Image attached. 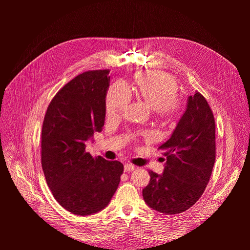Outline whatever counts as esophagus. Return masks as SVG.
I'll return each mask as SVG.
<instances>
[{
	"label": "esophagus",
	"instance_id": "34e87169",
	"mask_svg": "<svg viewBox=\"0 0 250 250\" xmlns=\"http://www.w3.org/2000/svg\"><path fill=\"white\" fill-rule=\"evenodd\" d=\"M135 169V166L133 164H130V163H127L125 164L124 166V170L125 172H130V171H133Z\"/></svg>",
	"mask_w": 250,
	"mask_h": 250
}]
</instances>
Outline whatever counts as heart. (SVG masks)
I'll return each mask as SVG.
<instances>
[{"label": "heart", "mask_w": 250, "mask_h": 250, "mask_svg": "<svg viewBox=\"0 0 250 250\" xmlns=\"http://www.w3.org/2000/svg\"><path fill=\"white\" fill-rule=\"evenodd\" d=\"M133 90L160 115L175 111L177 102L176 82L162 72H144L135 78ZM131 101V90L124 81H116L110 85L105 101L108 118L122 115Z\"/></svg>", "instance_id": "heart-1"}]
</instances>
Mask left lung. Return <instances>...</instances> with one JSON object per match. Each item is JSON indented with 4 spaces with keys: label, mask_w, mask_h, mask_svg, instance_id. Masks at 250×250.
<instances>
[{
    "label": "left lung",
    "mask_w": 250,
    "mask_h": 250,
    "mask_svg": "<svg viewBox=\"0 0 250 250\" xmlns=\"http://www.w3.org/2000/svg\"><path fill=\"white\" fill-rule=\"evenodd\" d=\"M216 125L213 111L199 92L188 98L187 108L171 138L158 149L167 157L162 175L149 171L143 190L148 206L175 215L193 207L206 190L216 158Z\"/></svg>",
    "instance_id": "1"
}]
</instances>
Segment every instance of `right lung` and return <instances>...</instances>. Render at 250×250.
I'll return each mask as SVG.
<instances>
[{
    "instance_id": "add662e5",
    "label": "right lung",
    "mask_w": 250,
    "mask_h": 250,
    "mask_svg": "<svg viewBox=\"0 0 250 250\" xmlns=\"http://www.w3.org/2000/svg\"><path fill=\"white\" fill-rule=\"evenodd\" d=\"M109 70L82 73L59 89L42 130V167L57 202L72 214H96L117 191L123 164L93 157L85 142L102 131Z\"/></svg>"
}]
</instances>
